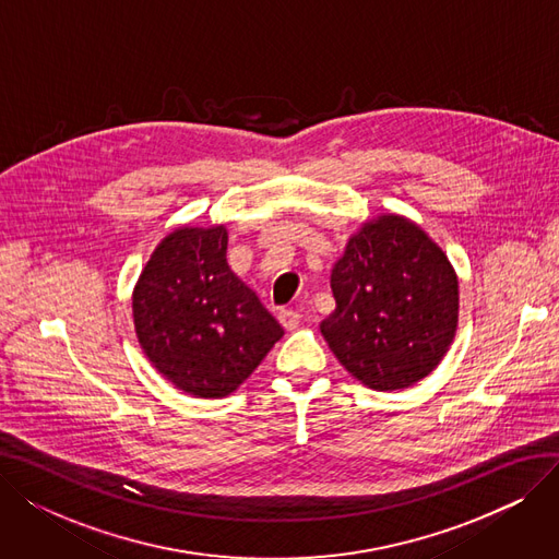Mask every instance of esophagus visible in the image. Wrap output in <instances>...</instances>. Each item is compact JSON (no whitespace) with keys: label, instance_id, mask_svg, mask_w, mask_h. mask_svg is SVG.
Instances as JSON below:
<instances>
[{"label":"esophagus","instance_id":"obj_1","mask_svg":"<svg viewBox=\"0 0 559 559\" xmlns=\"http://www.w3.org/2000/svg\"><path fill=\"white\" fill-rule=\"evenodd\" d=\"M278 321H281V326H283L285 331H295V329L299 326L301 314H299L297 310H281V312H278Z\"/></svg>","mask_w":559,"mask_h":559}]
</instances>
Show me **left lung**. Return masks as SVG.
<instances>
[{"label":"left lung","instance_id":"1","mask_svg":"<svg viewBox=\"0 0 559 559\" xmlns=\"http://www.w3.org/2000/svg\"><path fill=\"white\" fill-rule=\"evenodd\" d=\"M331 289L335 310L319 331L369 390H405L444 360L457 331V274L413 219L365 222L333 264Z\"/></svg>","mask_w":559,"mask_h":559}]
</instances>
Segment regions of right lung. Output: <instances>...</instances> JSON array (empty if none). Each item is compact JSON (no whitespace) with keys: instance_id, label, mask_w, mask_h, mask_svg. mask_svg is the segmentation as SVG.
<instances>
[{"instance_id":"add662e5","label":"right lung","mask_w":559,"mask_h":559,"mask_svg":"<svg viewBox=\"0 0 559 559\" xmlns=\"http://www.w3.org/2000/svg\"><path fill=\"white\" fill-rule=\"evenodd\" d=\"M226 226H179L160 240L133 287L144 356L197 399L238 390L283 337L278 321L226 262Z\"/></svg>"}]
</instances>
